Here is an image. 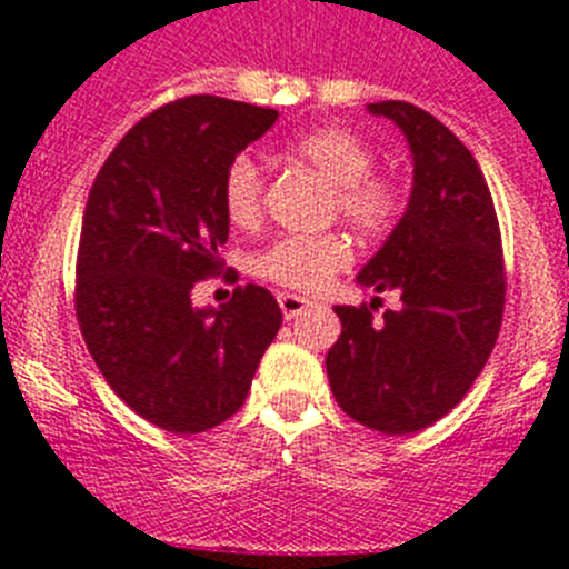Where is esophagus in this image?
Wrapping results in <instances>:
<instances>
[{"label":"esophagus","mask_w":569,"mask_h":569,"mask_svg":"<svg viewBox=\"0 0 569 569\" xmlns=\"http://www.w3.org/2000/svg\"><path fill=\"white\" fill-rule=\"evenodd\" d=\"M310 305H313V301L305 299V296L279 293V308H281V313H284V319H296V316L305 313V310H308Z\"/></svg>","instance_id":"1"}]
</instances>
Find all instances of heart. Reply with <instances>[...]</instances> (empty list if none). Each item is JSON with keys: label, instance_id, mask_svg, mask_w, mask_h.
Returning <instances> with one entry per match:
<instances>
[{"label": "heart", "instance_id": "heart-1", "mask_svg": "<svg viewBox=\"0 0 569 569\" xmlns=\"http://www.w3.org/2000/svg\"><path fill=\"white\" fill-rule=\"evenodd\" d=\"M293 153L336 184V210L361 233H381L399 213V190L373 176V150L347 128H316L299 136ZM264 173L253 156H236L222 179L224 213L239 228L259 222ZM350 264V244L339 233L288 236L256 256L253 270L281 288L321 290Z\"/></svg>", "mask_w": 569, "mask_h": 569}]
</instances>
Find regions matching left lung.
Here are the masks:
<instances>
[{"instance_id":"left-lung-1","label":"left lung","mask_w":569,"mask_h":569,"mask_svg":"<svg viewBox=\"0 0 569 569\" xmlns=\"http://www.w3.org/2000/svg\"><path fill=\"white\" fill-rule=\"evenodd\" d=\"M399 124L413 153L405 216L356 276L399 310L336 305L341 336L328 379L350 419L387 436L447 416L485 370L505 313V261L490 188L479 162L445 124L410 102L367 104Z\"/></svg>"}]
</instances>
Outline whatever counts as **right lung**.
<instances>
[{"mask_svg":"<svg viewBox=\"0 0 569 569\" xmlns=\"http://www.w3.org/2000/svg\"><path fill=\"white\" fill-rule=\"evenodd\" d=\"M279 110L219 97L144 116L104 159L82 216L77 319L113 393L168 433L222 425L248 399L281 328L270 290L244 284L222 308L190 290L222 268V179Z\"/></svg>","mask_w":569,"mask_h":569,"instance_id":"add662e5","label":"right lung"}]
</instances>
